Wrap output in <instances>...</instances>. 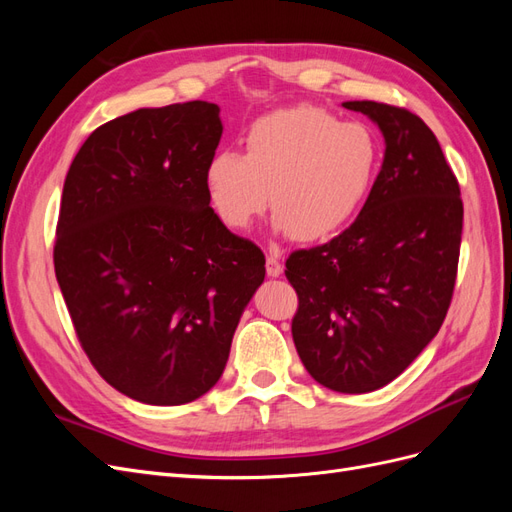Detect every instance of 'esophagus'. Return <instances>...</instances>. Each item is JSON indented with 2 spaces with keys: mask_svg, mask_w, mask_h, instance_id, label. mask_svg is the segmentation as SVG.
Returning a JSON list of instances; mask_svg holds the SVG:
<instances>
[{
  "mask_svg": "<svg viewBox=\"0 0 512 512\" xmlns=\"http://www.w3.org/2000/svg\"><path fill=\"white\" fill-rule=\"evenodd\" d=\"M282 271H284V267H282L280 258H277L275 254H269V256H267V275H271V277H280V275H282Z\"/></svg>",
  "mask_w": 512,
  "mask_h": 512,
  "instance_id": "34e87169",
  "label": "esophagus"
}]
</instances>
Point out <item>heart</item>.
<instances>
[{"label": "heart", "instance_id": "heart-1", "mask_svg": "<svg viewBox=\"0 0 512 512\" xmlns=\"http://www.w3.org/2000/svg\"><path fill=\"white\" fill-rule=\"evenodd\" d=\"M378 162L380 143L365 123L339 121L316 106H290L252 123L245 156L213 153L205 185L228 228L245 230L269 203L277 230L318 243L354 220Z\"/></svg>", "mask_w": 512, "mask_h": 512}]
</instances>
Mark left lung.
Segmentation results:
<instances>
[{
	"label": "left lung",
	"mask_w": 512,
	"mask_h": 512,
	"mask_svg": "<svg viewBox=\"0 0 512 512\" xmlns=\"http://www.w3.org/2000/svg\"><path fill=\"white\" fill-rule=\"evenodd\" d=\"M378 123L384 162L342 235L297 250L292 339L305 369L337 393L395 380L438 335L453 299L463 203L457 177L427 123L401 106L344 102Z\"/></svg>",
	"instance_id": "obj_1"
}]
</instances>
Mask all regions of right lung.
Returning a JSON list of instances; mask_svg holds the SVG:
<instances>
[{
	"mask_svg": "<svg viewBox=\"0 0 512 512\" xmlns=\"http://www.w3.org/2000/svg\"><path fill=\"white\" fill-rule=\"evenodd\" d=\"M218 104L138 108L76 153L61 194L55 275L98 374L136 401L181 406L226 367L265 254L209 207Z\"/></svg>",
	"mask_w": 512,
	"mask_h": 512,
	"instance_id": "1",
	"label": "right lung"
}]
</instances>
